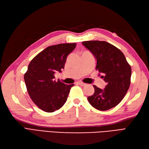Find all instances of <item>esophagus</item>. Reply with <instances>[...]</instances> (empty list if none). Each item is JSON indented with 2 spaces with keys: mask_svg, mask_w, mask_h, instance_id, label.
<instances>
[{
  "mask_svg": "<svg viewBox=\"0 0 149 149\" xmlns=\"http://www.w3.org/2000/svg\"><path fill=\"white\" fill-rule=\"evenodd\" d=\"M77 84L79 85H80V86H86V83H83V82H78Z\"/></svg>",
  "mask_w": 149,
  "mask_h": 149,
  "instance_id": "esophagus-1",
  "label": "esophagus"
}]
</instances>
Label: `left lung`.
Listing matches in <instances>:
<instances>
[{
    "label": "left lung",
    "instance_id": "1",
    "mask_svg": "<svg viewBox=\"0 0 149 149\" xmlns=\"http://www.w3.org/2000/svg\"><path fill=\"white\" fill-rule=\"evenodd\" d=\"M96 59L95 69L106 83L104 89L93 85L95 92L88 100L95 108L106 111L121 102L131 83V68L125 56L116 47L104 41L82 42Z\"/></svg>",
    "mask_w": 149,
    "mask_h": 149
}]
</instances>
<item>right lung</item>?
I'll return each instance as SVG.
<instances>
[{"instance_id":"obj_1","label":"right lung","mask_w":149,"mask_h":149,"mask_svg":"<svg viewBox=\"0 0 149 149\" xmlns=\"http://www.w3.org/2000/svg\"><path fill=\"white\" fill-rule=\"evenodd\" d=\"M76 43L49 46L31 60L24 75V81L31 99L40 109L52 113L64 105L72 84H65L54 74L64 69L66 58Z\"/></svg>"}]
</instances>
